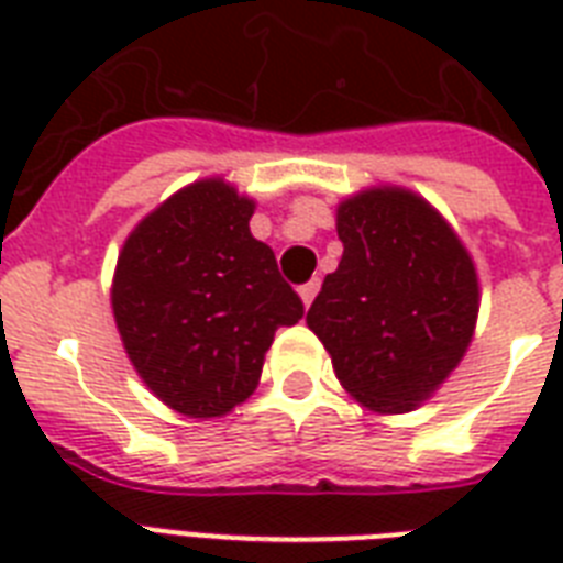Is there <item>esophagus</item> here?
I'll use <instances>...</instances> for the list:
<instances>
[{"mask_svg": "<svg viewBox=\"0 0 563 563\" xmlns=\"http://www.w3.org/2000/svg\"><path fill=\"white\" fill-rule=\"evenodd\" d=\"M318 289H321V283H318V280H309V283H303V286H300L298 295H300V300H303V307L309 309V303L316 300Z\"/></svg>", "mask_w": 563, "mask_h": 563, "instance_id": "1", "label": "esophagus"}]
</instances>
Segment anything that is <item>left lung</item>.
Masks as SVG:
<instances>
[{
  "instance_id": "1",
  "label": "left lung",
  "mask_w": 563,
  "mask_h": 563,
  "mask_svg": "<svg viewBox=\"0 0 563 563\" xmlns=\"http://www.w3.org/2000/svg\"><path fill=\"white\" fill-rule=\"evenodd\" d=\"M342 263L307 327L339 383L376 415H406L459 368L479 318V274L453 224L418 195L379 184L335 207Z\"/></svg>"
}]
</instances>
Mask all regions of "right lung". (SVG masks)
<instances>
[{"label": "right lung", "mask_w": 563, "mask_h": 563, "mask_svg": "<svg viewBox=\"0 0 563 563\" xmlns=\"http://www.w3.org/2000/svg\"><path fill=\"white\" fill-rule=\"evenodd\" d=\"M256 201L228 178L192 180L136 221L110 309L145 388L184 418H224L254 394L277 327L303 303L251 233Z\"/></svg>", "instance_id": "1"}]
</instances>
